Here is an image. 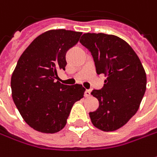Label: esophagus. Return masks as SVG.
I'll return each instance as SVG.
<instances>
[{
    "label": "esophagus",
    "mask_w": 157,
    "mask_h": 157,
    "mask_svg": "<svg viewBox=\"0 0 157 157\" xmlns=\"http://www.w3.org/2000/svg\"><path fill=\"white\" fill-rule=\"evenodd\" d=\"M91 95V91L89 90V89H87L86 91H85V96L86 97H89Z\"/></svg>",
    "instance_id": "34e87169"
}]
</instances>
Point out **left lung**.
Wrapping results in <instances>:
<instances>
[{
	"instance_id": "1",
	"label": "left lung",
	"mask_w": 157,
	"mask_h": 157,
	"mask_svg": "<svg viewBox=\"0 0 157 157\" xmlns=\"http://www.w3.org/2000/svg\"><path fill=\"white\" fill-rule=\"evenodd\" d=\"M80 42L91 53L96 73L106 77L103 88L91 92L99 101L98 109L89 112L91 122L102 131L116 130L140 107L147 84L143 64L129 44L116 35L86 33Z\"/></svg>"
}]
</instances>
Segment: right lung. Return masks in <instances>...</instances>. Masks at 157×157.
<instances>
[{
    "label": "right lung",
    "mask_w": 157,
    "mask_h": 157,
    "mask_svg": "<svg viewBox=\"0 0 157 157\" xmlns=\"http://www.w3.org/2000/svg\"><path fill=\"white\" fill-rule=\"evenodd\" d=\"M82 32L51 29L32 41L18 60L11 76L12 97L21 117L36 131L59 132L65 127L74 103L83 97L82 84L56 82L65 69L66 53Z\"/></svg>",
    "instance_id": "add662e5"
}]
</instances>
